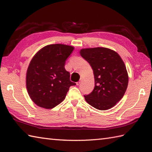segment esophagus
<instances>
[{
	"label": "esophagus",
	"mask_w": 152,
	"mask_h": 152,
	"mask_svg": "<svg viewBox=\"0 0 152 152\" xmlns=\"http://www.w3.org/2000/svg\"><path fill=\"white\" fill-rule=\"evenodd\" d=\"M82 78H81V79H80V81H79V82H77V83H76V84H77V86H79V84L81 83V81H82Z\"/></svg>",
	"instance_id": "34e87169"
}]
</instances>
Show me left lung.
I'll return each mask as SVG.
<instances>
[{
  "label": "left lung",
  "mask_w": 152,
  "mask_h": 152,
  "mask_svg": "<svg viewBox=\"0 0 152 152\" xmlns=\"http://www.w3.org/2000/svg\"><path fill=\"white\" fill-rule=\"evenodd\" d=\"M80 56L93 70L95 86L84 96L87 103L99 110L113 107L125 94L129 77L126 67L119 54L106 48L82 49Z\"/></svg>",
  "instance_id": "8db88e82"
}]
</instances>
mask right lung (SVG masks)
<instances>
[{
    "instance_id": "1",
    "label": "right lung",
    "mask_w": 152,
    "mask_h": 152,
    "mask_svg": "<svg viewBox=\"0 0 152 152\" xmlns=\"http://www.w3.org/2000/svg\"><path fill=\"white\" fill-rule=\"evenodd\" d=\"M74 48L61 44L42 48L31 59L27 69L26 86L28 95L39 107L51 109L65 99L71 86L70 73L65 68Z\"/></svg>"
}]
</instances>
